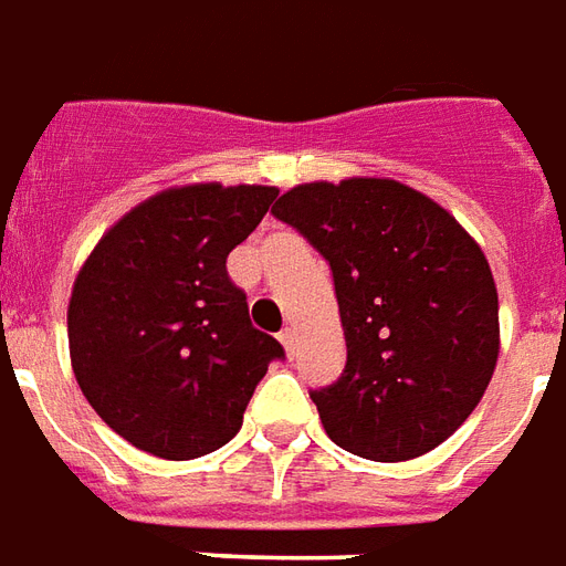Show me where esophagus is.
<instances>
[{"instance_id": "34e87169", "label": "esophagus", "mask_w": 566, "mask_h": 566, "mask_svg": "<svg viewBox=\"0 0 566 566\" xmlns=\"http://www.w3.org/2000/svg\"><path fill=\"white\" fill-rule=\"evenodd\" d=\"M279 342L284 345V354H287V357H294V354H296V333L291 329V326H284L282 333H279Z\"/></svg>"}]
</instances>
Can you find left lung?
I'll return each mask as SVG.
<instances>
[{
  "instance_id": "left-lung-1",
  "label": "left lung",
  "mask_w": 566,
  "mask_h": 566,
  "mask_svg": "<svg viewBox=\"0 0 566 566\" xmlns=\"http://www.w3.org/2000/svg\"><path fill=\"white\" fill-rule=\"evenodd\" d=\"M329 263L347 363L312 389L326 434L371 462H408L462 426L501 347L497 291L459 221L396 179L305 182L272 207Z\"/></svg>"
}]
</instances>
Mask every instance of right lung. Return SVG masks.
<instances>
[{
	"label": "right lung",
	"instance_id": "right-lung-1",
	"mask_svg": "<svg viewBox=\"0 0 566 566\" xmlns=\"http://www.w3.org/2000/svg\"><path fill=\"white\" fill-rule=\"evenodd\" d=\"M275 198L272 186L167 188L125 212L77 272L74 378L137 450L186 462L224 447L270 363L284 357L251 326L224 266Z\"/></svg>",
	"mask_w": 566,
	"mask_h": 566
}]
</instances>
